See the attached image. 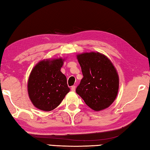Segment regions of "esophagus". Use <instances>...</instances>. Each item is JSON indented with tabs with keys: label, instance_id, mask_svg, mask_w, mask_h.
Listing matches in <instances>:
<instances>
[{
	"label": "esophagus",
	"instance_id": "esophagus-1",
	"mask_svg": "<svg viewBox=\"0 0 150 150\" xmlns=\"http://www.w3.org/2000/svg\"><path fill=\"white\" fill-rule=\"evenodd\" d=\"M75 88H76L75 86L73 85V86H72L71 88V90L72 91H75Z\"/></svg>",
	"mask_w": 150,
	"mask_h": 150
}]
</instances>
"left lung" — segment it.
Wrapping results in <instances>:
<instances>
[{"mask_svg": "<svg viewBox=\"0 0 150 150\" xmlns=\"http://www.w3.org/2000/svg\"><path fill=\"white\" fill-rule=\"evenodd\" d=\"M83 78L76 93L86 105L95 111L108 107L117 96L119 79L117 72L107 57L100 53L77 55Z\"/></svg>", "mask_w": 150, "mask_h": 150, "instance_id": "obj_1", "label": "left lung"}]
</instances>
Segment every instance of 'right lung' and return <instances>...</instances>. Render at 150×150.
<instances>
[{"mask_svg": "<svg viewBox=\"0 0 150 150\" xmlns=\"http://www.w3.org/2000/svg\"><path fill=\"white\" fill-rule=\"evenodd\" d=\"M62 59L42 61L30 73L28 91L30 100L40 110L50 111L59 105L69 92L67 78L61 72Z\"/></svg>", "mask_w": 150, "mask_h": 150, "instance_id": "right-lung-1", "label": "right lung"}]
</instances>
